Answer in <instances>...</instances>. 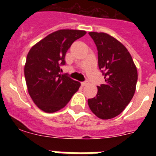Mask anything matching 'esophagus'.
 I'll use <instances>...</instances> for the list:
<instances>
[{
  "label": "esophagus",
  "mask_w": 156,
  "mask_h": 156,
  "mask_svg": "<svg viewBox=\"0 0 156 156\" xmlns=\"http://www.w3.org/2000/svg\"><path fill=\"white\" fill-rule=\"evenodd\" d=\"M87 84H88L87 81H85V82H82V83H81V85H82L83 87L86 86V85H87Z\"/></svg>",
  "instance_id": "1"
}]
</instances>
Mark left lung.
Segmentation results:
<instances>
[{
	"instance_id": "1",
	"label": "left lung",
	"mask_w": 156,
	"mask_h": 156,
	"mask_svg": "<svg viewBox=\"0 0 156 156\" xmlns=\"http://www.w3.org/2000/svg\"><path fill=\"white\" fill-rule=\"evenodd\" d=\"M98 56V67L105 84L98 86L94 98L88 105L96 116L109 119L122 112L133 97L137 81V68L125 46L105 33L90 32Z\"/></svg>"
}]
</instances>
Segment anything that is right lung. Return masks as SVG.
Listing matches in <instances>:
<instances>
[{
	"label": "right lung",
	"mask_w": 156,
	"mask_h": 156,
	"mask_svg": "<svg viewBox=\"0 0 156 156\" xmlns=\"http://www.w3.org/2000/svg\"><path fill=\"white\" fill-rule=\"evenodd\" d=\"M84 30H60L36 44L29 51L24 73L32 100L42 111L51 113L64 108L79 90L80 83L60 75L61 66L72 44Z\"/></svg>",
	"instance_id": "obj_1"
}]
</instances>
